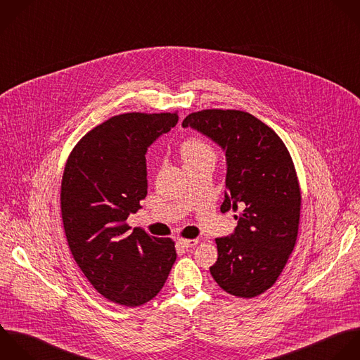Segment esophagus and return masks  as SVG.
Listing matches in <instances>:
<instances>
[{"mask_svg": "<svg viewBox=\"0 0 360 360\" xmlns=\"http://www.w3.org/2000/svg\"><path fill=\"white\" fill-rule=\"evenodd\" d=\"M199 243V240L198 238H192V240H186V238H179L178 240V244L182 247V248H192V247H195L196 244Z\"/></svg>", "mask_w": 360, "mask_h": 360, "instance_id": "obj_1", "label": "esophagus"}]
</instances>
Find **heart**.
Listing matches in <instances>:
<instances>
[{"label":"heart","mask_w":360,"mask_h":360,"mask_svg":"<svg viewBox=\"0 0 360 360\" xmlns=\"http://www.w3.org/2000/svg\"><path fill=\"white\" fill-rule=\"evenodd\" d=\"M181 154H182V158L186 162H191L196 158H200L203 155H213L212 150L209 148L207 144H205L203 141L198 140V139H189L186 140L184 144H182V148H181Z\"/></svg>","instance_id":"heart-1"}]
</instances>
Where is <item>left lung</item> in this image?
<instances>
[{
	"label": "left lung",
	"mask_w": 360,
	"mask_h": 360,
	"mask_svg": "<svg viewBox=\"0 0 360 360\" xmlns=\"http://www.w3.org/2000/svg\"><path fill=\"white\" fill-rule=\"evenodd\" d=\"M191 127L226 154L223 213L240 210L233 234L216 238L210 274L227 293L251 299L274 286L297 240L300 188L281 137L243 110L206 109L188 115Z\"/></svg>",
	"instance_id": "8db88e82"
}]
</instances>
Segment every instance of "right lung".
Wrapping results in <instances>:
<instances>
[{"label": "right lung", "instance_id": "add662e5", "mask_svg": "<svg viewBox=\"0 0 360 360\" xmlns=\"http://www.w3.org/2000/svg\"><path fill=\"white\" fill-rule=\"evenodd\" d=\"M178 123L176 113H123L88 131L61 181L70 251L105 299L136 307L162 289L176 259L174 241L126 224L147 195L148 147Z\"/></svg>", "mask_w": 360, "mask_h": 360}]
</instances>
